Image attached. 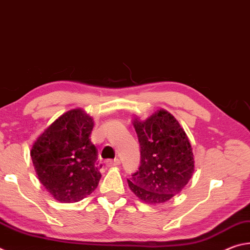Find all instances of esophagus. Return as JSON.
Returning a JSON list of instances; mask_svg holds the SVG:
<instances>
[{
	"label": "esophagus",
	"mask_w": 250,
	"mask_h": 250,
	"mask_svg": "<svg viewBox=\"0 0 250 250\" xmlns=\"http://www.w3.org/2000/svg\"><path fill=\"white\" fill-rule=\"evenodd\" d=\"M120 160L119 159H115V160H108L105 161V167H115L120 166Z\"/></svg>",
	"instance_id": "esophagus-1"
}]
</instances>
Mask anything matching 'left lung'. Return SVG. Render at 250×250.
Instances as JSON below:
<instances>
[{"label": "left lung", "mask_w": 250, "mask_h": 250, "mask_svg": "<svg viewBox=\"0 0 250 250\" xmlns=\"http://www.w3.org/2000/svg\"><path fill=\"white\" fill-rule=\"evenodd\" d=\"M133 126L140 143L141 162L128 180L129 188L147 204H161L179 194L191 180V143L177 120L164 109L146 120L135 118Z\"/></svg>", "instance_id": "8db88e82"}]
</instances>
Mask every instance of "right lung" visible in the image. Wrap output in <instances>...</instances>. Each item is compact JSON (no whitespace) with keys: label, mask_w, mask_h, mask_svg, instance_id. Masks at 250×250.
I'll return each mask as SVG.
<instances>
[{"label":"right lung","mask_w":250,"mask_h":250,"mask_svg":"<svg viewBox=\"0 0 250 250\" xmlns=\"http://www.w3.org/2000/svg\"><path fill=\"white\" fill-rule=\"evenodd\" d=\"M92 118L73 109L55 120L31 150L36 174L45 188L62 203L83 200L98 186L97 149L90 141Z\"/></svg>","instance_id":"add662e5"}]
</instances>
